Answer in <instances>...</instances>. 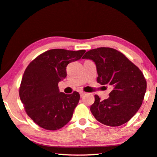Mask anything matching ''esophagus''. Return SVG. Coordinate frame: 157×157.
Listing matches in <instances>:
<instances>
[{"mask_svg":"<svg viewBox=\"0 0 157 157\" xmlns=\"http://www.w3.org/2000/svg\"><path fill=\"white\" fill-rule=\"evenodd\" d=\"M80 94L81 97H83V96H84L85 94H86V93H85V92H83V91H80Z\"/></svg>","mask_w":157,"mask_h":157,"instance_id":"34e87169","label":"esophagus"}]
</instances>
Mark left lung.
Here are the masks:
<instances>
[{"instance_id": "8db88e82", "label": "left lung", "mask_w": 157, "mask_h": 157, "mask_svg": "<svg viewBox=\"0 0 157 157\" xmlns=\"http://www.w3.org/2000/svg\"><path fill=\"white\" fill-rule=\"evenodd\" d=\"M82 59H91L97 68V81L110 85L108 99L95 95L90 111L100 123L119 126L130 120L141 107L147 90V81L141 71L124 54L109 47L87 52Z\"/></svg>"}]
</instances>
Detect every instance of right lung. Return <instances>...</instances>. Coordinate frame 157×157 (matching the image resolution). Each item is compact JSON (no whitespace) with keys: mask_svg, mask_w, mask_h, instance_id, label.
<instances>
[{"mask_svg":"<svg viewBox=\"0 0 157 157\" xmlns=\"http://www.w3.org/2000/svg\"><path fill=\"white\" fill-rule=\"evenodd\" d=\"M85 50L50 49L34 59L23 75L19 95L26 113L47 130L55 131L72 118L80 94L60 93L58 83L67 77V66L81 59Z\"/></svg>","mask_w":157,"mask_h":157,"instance_id":"obj_1","label":"right lung"}]
</instances>
